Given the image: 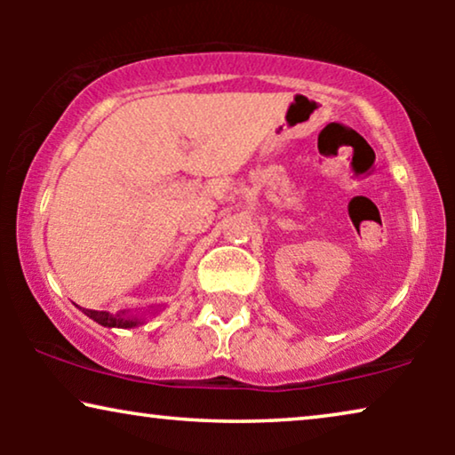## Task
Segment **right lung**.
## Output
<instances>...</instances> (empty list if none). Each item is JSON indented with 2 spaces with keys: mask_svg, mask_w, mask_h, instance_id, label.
I'll return each instance as SVG.
<instances>
[{
  "mask_svg": "<svg viewBox=\"0 0 455 455\" xmlns=\"http://www.w3.org/2000/svg\"><path fill=\"white\" fill-rule=\"evenodd\" d=\"M161 307H155V308H147V310H120V313L116 315H109L105 313V310H91V308H83V313L89 316V319L97 321L99 325L103 327H109V329H132V327H139L142 323L147 321V315H155L159 313Z\"/></svg>",
  "mask_w": 455,
  "mask_h": 455,
  "instance_id": "add662e5",
  "label": "right lung"
}]
</instances>
